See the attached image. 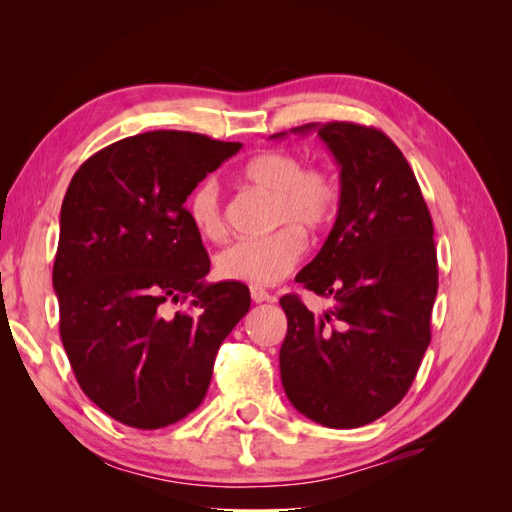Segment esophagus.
I'll return each instance as SVG.
<instances>
[{
    "instance_id": "34e87169",
    "label": "esophagus",
    "mask_w": 512,
    "mask_h": 512,
    "mask_svg": "<svg viewBox=\"0 0 512 512\" xmlns=\"http://www.w3.org/2000/svg\"><path fill=\"white\" fill-rule=\"evenodd\" d=\"M250 297H252L254 303H265V301H271V299H273L265 288H258V286H252V288H250Z\"/></svg>"
}]
</instances>
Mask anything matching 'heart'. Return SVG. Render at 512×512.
Returning <instances> with one entry per match:
<instances>
[{"mask_svg":"<svg viewBox=\"0 0 512 512\" xmlns=\"http://www.w3.org/2000/svg\"><path fill=\"white\" fill-rule=\"evenodd\" d=\"M241 181L271 198L269 226H282L267 237L226 245L215 256L222 280L271 286L299 265L305 237L320 239L342 205V185L331 168H305L301 156L286 149L258 153L241 170ZM188 215L200 237L218 241L226 235L220 188L213 179L200 181L188 196Z\"/></svg>","mask_w":512,"mask_h":512,"instance_id":"1","label":"heart"}]
</instances>
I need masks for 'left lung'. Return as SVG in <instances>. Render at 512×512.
I'll use <instances>...</instances> for the list:
<instances>
[{
    "instance_id": "left-lung-1",
    "label": "left lung",
    "mask_w": 512,
    "mask_h": 512,
    "mask_svg": "<svg viewBox=\"0 0 512 512\" xmlns=\"http://www.w3.org/2000/svg\"><path fill=\"white\" fill-rule=\"evenodd\" d=\"M309 130L342 168V205L297 282L335 307L314 316L297 294L280 299L288 318L280 371L301 414L352 429L393 410L416 378L431 342L438 256L421 188L389 136L350 121L290 132Z\"/></svg>"
}]
</instances>
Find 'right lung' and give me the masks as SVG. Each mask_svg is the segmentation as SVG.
Masks as SVG:
<instances>
[{
	"label": "right lung",
	"mask_w": 512,
	"mask_h": 512,
	"mask_svg": "<svg viewBox=\"0 0 512 512\" xmlns=\"http://www.w3.org/2000/svg\"><path fill=\"white\" fill-rule=\"evenodd\" d=\"M239 149L145 132L94 153L68 185L53 265L61 344L83 393L123 425L160 429L194 412L250 309L243 284L203 282L211 260L183 207Z\"/></svg>",
	"instance_id": "1"
}]
</instances>
